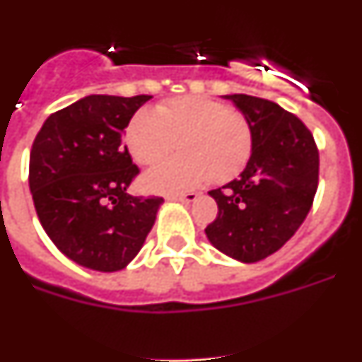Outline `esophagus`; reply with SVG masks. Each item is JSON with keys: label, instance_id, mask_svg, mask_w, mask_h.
<instances>
[{"label": "esophagus", "instance_id": "1", "mask_svg": "<svg viewBox=\"0 0 362 362\" xmlns=\"http://www.w3.org/2000/svg\"><path fill=\"white\" fill-rule=\"evenodd\" d=\"M197 197H199V194H196V192H190V194H175V196H168V199L183 201V203H194Z\"/></svg>", "mask_w": 362, "mask_h": 362}]
</instances>
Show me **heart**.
Masks as SVG:
<instances>
[{"label": "heart", "mask_w": 362, "mask_h": 362, "mask_svg": "<svg viewBox=\"0 0 362 362\" xmlns=\"http://www.w3.org/2000/svg\"><path fill=\"white\" fill-rule=\"evenodd\" d=\"M124 145L139 165H152L179 145L183 153L143 177L150 190L170 194L235 177L250 159L254 136L241 112L206 95H179L156 112L137 110L124 129Z\"/></svg>", "instance_id": "obj_1"}]
</instances>
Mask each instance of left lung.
Listing matches in <instances>:
<instances>
[{
    "label": "left lung",
    "mask_w": 362,
    "mask_h": 362,
    "mask_svg": "<svg viewBox=\"0 0 362 362\" xmlns=\"http://www.w3.org/2000/svg\"><path fill=\"white\" fill-rule=\"evenodd\" d=\"M225 98L250 123L254 148L241 177L209 192L217 217L204 232L225 255L255 263L279 250L308 216L319 183V150L305 123L274 101Z\"/></svg>",
    "instance_id": "left-lung-1"
}]
</instances>
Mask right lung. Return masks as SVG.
Returning <instances> with one entry per match:
<instances>
[{"mask_svg": "<svg viewBox=\"0 0 362 362\" xmlns=\"http://www.w3.org/2000/svg\"><path fill=\"white\" fill-rule=\"evenodd\" d=\"M152 95H86L47 117L32 143L28 185L57 250L98 272H117L141 250L163 197L130 196L139 174L123 132Z\"/></svg>", "mask_w": 362, "mask_h": 362, "instance_id": "add662e5", "label": "right lung"}]
</instances>
